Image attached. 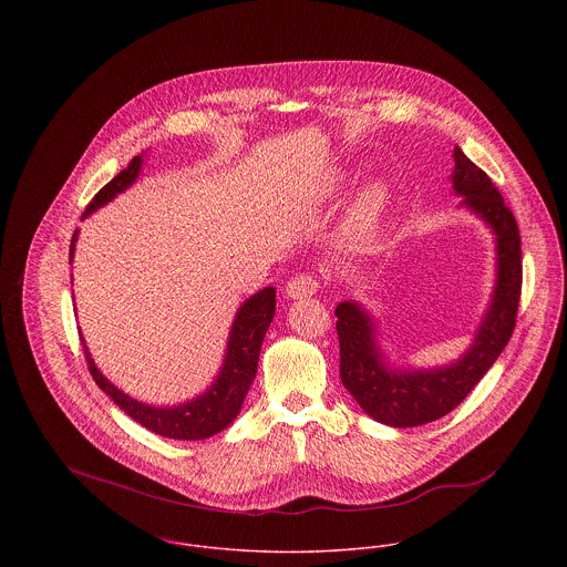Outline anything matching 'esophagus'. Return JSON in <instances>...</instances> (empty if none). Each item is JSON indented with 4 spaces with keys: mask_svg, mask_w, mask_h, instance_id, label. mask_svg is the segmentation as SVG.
Segmentation results:
<instances>
[{
    "mask_svg": "<svg viewBox=\"0 0 567 567\" xmlns=\"http://www.w3.org/2000/svg\"><path fill=\"white\" fill-rule=\"evenodd\" d=\"M319 290V279L315 275H297L286 284V297L290 299H303V297H312Z\"/></svg>",
    "mask_w": 567,
    "mask_h": 567,
    "instance_id": "34e87169",
    "label": "esophagus"
}]
</instances>
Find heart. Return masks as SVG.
Segmentation results:
<instances>
[{
  "instance_id": "1",
  "label": "heart",
  "mask_w": 567,
  "mask_h": 567,
  "mask_svg": "<svg viewBox=\"0 0 567 567\" xmlns=\"http://www.w3.org/2000/svg\"><path fill=\"white\" fill-rule=\"evenodd\" d=\"M386 187L382 183H371L353 205V212L347 223V238L358 243L364 240L378 225L384 207H386Z\"/></svg>"
}]
</instances>
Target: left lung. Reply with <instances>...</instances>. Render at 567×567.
Masks as SVG:
<instances>
[{"label": "left lung", "instance_id": "1", "mask_svg": "<svg viewBox=\"0 0 567 567\" xmlns=\"http://www.w3.org/2000/svg\"><path fill=\"white\" fill-rule=\"evenodd\" d=\"M452 185L463 207L483 218L495 236V286L472 347L439 369H393L375 340V323L355 301L336 308L340 380L360 408L380 423L414 427L436 421L461 404L499 358L517 321L522 295V240L515 216L476 163L454 148Z\"/></svg>", "mask_w": 567, "mask_h": 567}]
</instances>
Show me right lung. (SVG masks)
<instances>
[{
	"label": "right lung",
	"instance_id": "right-lung-1",
	"mask_svg": "<svg viewBox=\"0 0 567 567\" xmlns=\"http://www.w3.org/2000/svg\"><path fill=\"white\" fill-rule=\"evenodd\" d=\"M144 155L133 157L115 178H111L86 205L82 218L113 200L117 194L128 189L140 172H142ZM79 238V231H74L72 246H70V261L74 259V244ZM275 317V288L268 286L259 290L257 295L248 297L240 306L236 321L231 324L229 342H227V353L223 369L216 378V382L198 398L176 405H151L144 402L133 400L131 395L122 393L117 386H113L95 367L91 360V353L82 340L84 358L89 364V373L93 375L95 384L120 405L133 421L144 425L146 430L165 436V439H178V441H200L207 436L218 434L225 430L240 412L244 404V398L255 380L257 373V360L261 351L264 336L270 327V321Z\"/></svg>",
	"mask_w": 567,
	"mask_h": 567
}]
</instances>
